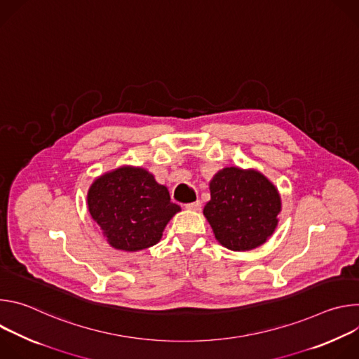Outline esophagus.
<instances>
[{
  "instance_id": "34e87169",
  "label": "esophagus",
  "mask_w": 359,
  "mask_h": 359,
  "mask_svg": "<svg viewBox=\"0 0 359 359\" xmlns=\"http://www.w3.org/2000/svg\"><path fill=\"white\" fill-rule=\"evenodd\" d=\"M200 208H201V203H200V200H196V201H193V203L186 204V209H187V210H193V212H196V210H198Z\"/></svg>"
}]
</instances>
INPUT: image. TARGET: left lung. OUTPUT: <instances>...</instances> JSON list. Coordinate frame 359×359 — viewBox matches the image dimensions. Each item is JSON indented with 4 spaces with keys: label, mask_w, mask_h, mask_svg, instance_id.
I'll return each instance as SVG.
<instances>
[{
    "label": "left lung",
    "mask_w": 359,
    "mask_h": 359,
    "mask_svg": "<svg viewBox=\"0 0 359 359\" xmlns=\"http://www.w3.org/2000/svg\"><path fill=\"white\" fill-rule=\"evenodd\" d=\"M210 200L203 209L216 240L233 251L263 245L278 226L281 196L262 172L230 166L209 183Z\"/></svg>",
    "instance_id": "obj_1"
}]
</instances>
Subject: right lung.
Listing matches in <instances>:
<instances>
[{"label": "right lung", "instance_id": "obj_1", "mask_svg": "<svg viewBox=\"0 0 359 359\" xmlns=\"http://www.w3.org/2000/svg\"><path fill=\"white\" fill-rule=\"evenodd\" d=\"M88 210L111 247L135 252L161 241L182 209L149 170L123 165L97 176L88 189Z\"/></svg>", "mask_w": 359, "mask_h": 359}]
</instances>
